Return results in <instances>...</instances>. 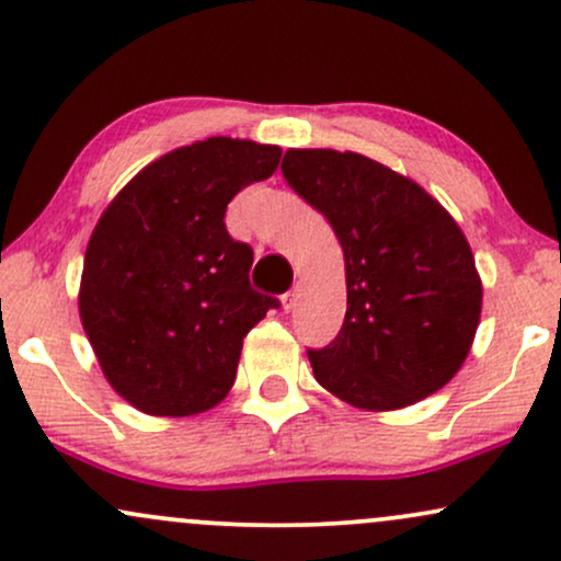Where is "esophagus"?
I'll return each mask as SVG.
<instances>
[{
	"instance_id": "esophagus-1",
	"label": "esophagus",
	"mask_w": 561,
	"mask_h": 561,
	"mask_svg": "<svg viewBox=\"0 0 561 561\" xmlns=\"http://www.w3.org/2000/svg\"><path fill=\"white\" fill-rule=\"evenodd\" d=\"M298 289H300V285H293L289 293L282 295V308H285V311H293L295 308V302H298Z\"/></svg>"
}]
</instances>
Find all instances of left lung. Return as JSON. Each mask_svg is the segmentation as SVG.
Instances as JSON below:
<instances>
[{"instance_id":"1","label":"left lung","mask_w":561,"mask_h":561,"mask_svg":"<svg viewBox=\"0 0 561 561\" xmlns=\"http://www.w3.org/2000/svg\"><path fill=\"white\" fill-rule=\"evenodd\" d=\"M282 173L343 244V330L308 351L340 401L392 411L433 396L461 369L482 311L465 231L420 184L358 152L287 150Z\"/></svg>"}]
</instances>
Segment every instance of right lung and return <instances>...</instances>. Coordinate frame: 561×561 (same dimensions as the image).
Segmentation results:
<instances>
[{"instance_id": "add662e5", "label": "right lung", "mask_w": 561, "mask_h": 561, "mask_svg": "<svg viewBox=\"0 0 561 561\" xmlns=\"http://www.w3.org/2000/svg\"><path fill=\"white\" fill-rule=\"evenodd\" d=\"M276 145L210 137L152 160L100 216L83 255L79 313L102 375L152 416L227 398L242 340L272 295L250 287L253 250L224 214L279 165Z\"/></svg>"}]
</instances>
